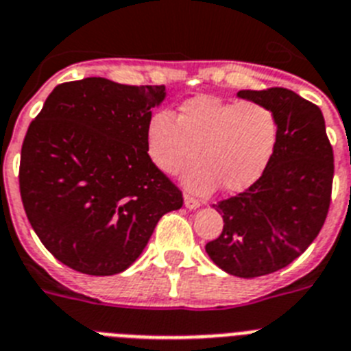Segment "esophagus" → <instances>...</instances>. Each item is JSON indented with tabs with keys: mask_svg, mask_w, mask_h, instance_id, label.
Listing matches in <instances>:
<instances>
[{
	"mask_svg": "<svg viewBox=\"0 0 351 351\" xmlns=\"http://www.w3.org/2000/svg\"><path fill=\"white\" fill-rule=\"evenodd\" d=\"M184 204H185V207H187V209H198V207H200L202 205V202L198 200V198H195V196H191V195H184Z\"/></svg>",
	"mask_w": 351,
	"mask_h": 351,
	"instance_id": "esophagus-1",
	"label": "esophagus"
}]
</instances>
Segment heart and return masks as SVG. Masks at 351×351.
<instances>
[{"label": "heart", "mask_w": 351, "mask_h": 351, "mask_svg": "<svg viewBox=\"0 0 351 351\" xmlns=\"http://www.w3.org/2000/svg\"><path fill=\"white\" fill-rule=\"evenodd\" d=\"M276 113L258 101H223L202 95L185 101L176 119L167 111L146 128L149 160L164 175H178L200 160L205 166L185 176L193 191L240 193L263 175L278 144Z\"/></svg>", "instance_id": "b5f03b06"}]
</instances>
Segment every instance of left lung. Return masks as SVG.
<instances>
[{"label": "left lung", "mask_w": 351, "mask_h": 351, "mask_svg": "<svg viewBox=\"0 0 351 351\" xmlns=\"http://www.w3.org/2000/svg\"><path fill=\"white\" fill-rule=\"evenodd\" d=\"M238 97L274 111L278 144L249 189L215 205L223 230L205 250L227 274L259 278L292 263L323 229L332 202L333 149L321 110L292 90H241Z\"/></svg>", "instance_id": "1"}]
</instances>
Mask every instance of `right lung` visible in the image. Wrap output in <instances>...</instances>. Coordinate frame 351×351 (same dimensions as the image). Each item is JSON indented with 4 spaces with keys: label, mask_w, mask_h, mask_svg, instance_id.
<instances>
[{
    "label": "right lung",
    "mask_w": 351,
    "mask_h": 351,
    "mask_svg": "<svg viewBox=\"0 0 351 351\" xmlns=\"http://www.w3.org/2000/svg\"><path fill=\"white\" fill-rule=\"evenodd\" d=\"M166 86L62 82L28 126L19 191L41 243L90 276L126 270L182 191L149 160L146 128Z\"/></svg>",
    "instance_id": "add662e5"
}]
</instances>
